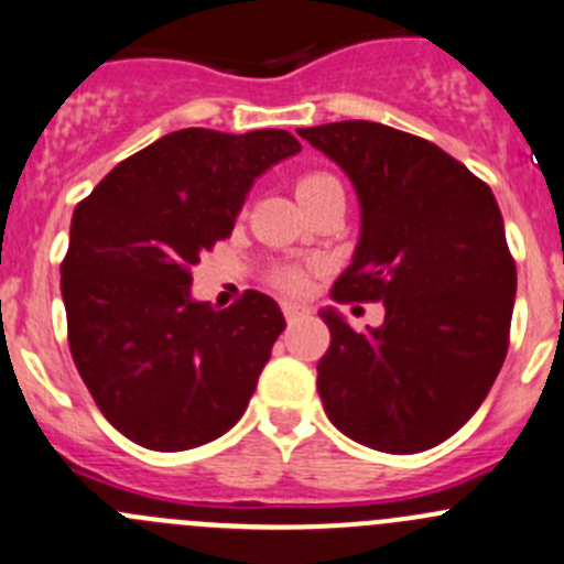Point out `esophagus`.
<instances>
[{
    "label": "esophagus",
    "mask_w": 564,
    "mask_h": 564,
    "mask_svg": "<svg viewBox=\"0 0 564 564\" xmlns=\"http://www.w3.org/2000/svg\"><path fill=\"white\" fill-rule=\"evenodd\" d=\"M281 308H283V316H286V322L300 319V316H303L305 311H308V308H305V305H297V303H283Z\"/></svg>",
    "instance_id": "esophagus-1"
}]
</instances>
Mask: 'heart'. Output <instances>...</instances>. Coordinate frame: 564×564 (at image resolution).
<instances>
[{"label":"heart","instance_id":"b5f03b06","mask_svg":"<svg viewBox=\"0 0 564 564\" xmlns=\"http://www.w3.org/2000/svg\"><path fill=\"white\" fill-rule=\"evenodd\" d=\"M333 187H341V184L336 182V178L330 176V173H305V176L297 178V198L300 204H308V200L319 198L322 193H327V189ZM272 286L281 289V292H289V294H300L305 286H308V270L305 267H297V264H283V267H275L270 275Z\"/></svg>","mask_w":564,"mask_h":564}]
</instances>
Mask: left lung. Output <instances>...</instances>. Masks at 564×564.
<instances>
[{
	"label": "left lung",
	"mask_w": 564,
	"mask_h": 564,
	"mask_svg": "<svg viewBox=\"0 0 564 564\" xmlns=\"http://www.w3.org/2000/svg\"><path fill=\"white\" fill-rule=\"evenodd\" d=\"M355 184L360 239L336 303H382L380 327L322 311L316 366L327 419L391 455L438 446L477 413L510 347L516 259L482 178L430 140L371 123L297 129Z\"/></svg>",
	"instance_id": "1"
}]
</instances>
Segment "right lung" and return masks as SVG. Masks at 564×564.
<instances>
[{"label":"right lung","instance_id":"1","mask_svg":"<svg viewBox=\"0 0 564 564\" xmlns=\"http://www.w3.org/2000/svg\"><path fill=\"white\" fill-rule=\"evenodd\" d=\"M289 131L182 129L79 200L59 275L74 364L104 419L145 449L184 452L242 419L286 327L267 294L195 303L193 267L231 237L250 184L297 154Z\"/></svg>","mask_w":564,"mask_h":564}]
</instances>
